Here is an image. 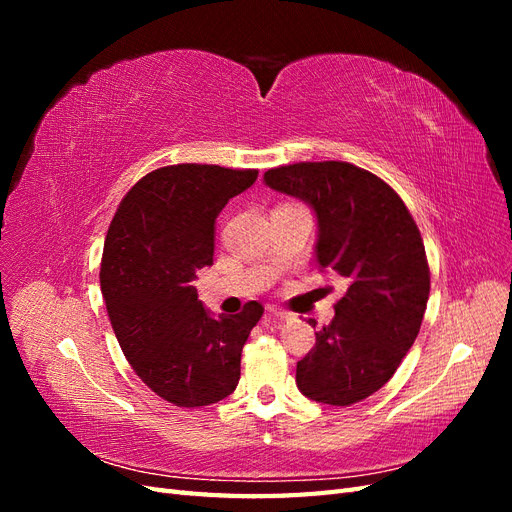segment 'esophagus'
Here are the masks:
<instances>
[{
	"mask_svg": "<svg viewBox=\"0 0 512 512\" xmlns=\"http://www.w3.org/2000/svg\"><path fill=\"white\" fill-rule=\"evenodd\" d=\"M267 314L277 318V320H290L292 314L286 312V309H280V307H267Z\"/></svg>",
	"mask_w": 512,
	"mask_h": 512,
	"instance_id": "obj_1",
	"label": "esophagus"
}]
</instances>
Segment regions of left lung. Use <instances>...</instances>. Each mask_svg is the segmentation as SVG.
Returning a JSON list of instances; mask_svg holds the SVG:
<instances>
[{
  "label": "left lung",
  "instance_id": "1",
  "mask_svg": "<svg viewBox=\"0 0 512 512\" xmlns=\"http://www.w3.org/2000/svg\"><path fill=\"white\" fill-rule=\"evenodd\" d=\"M265 183L314 211L318 267L348 286L297 363L299 391L318 404H356L393 378L421 331L429 299L421 232L391 185L348 162L271 168Z\"/></svg>",
  "mask_w": 512,
  "mask_h": 512
}]
</instances>
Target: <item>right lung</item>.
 <instances>
[{
    "instance_id": "add662e5",
    "label": "right lung",
    "mask_w": 512,
    "mask_h": 512,
    "mask_svg": "<svg viewBox=\"0 0 512 512\" xmlns=\"http://www.w3.org/2000/svg\"><path fill=\"white\" fill-rule=\"evenodd\" d=\"M258 170L177 164L153 170L121 200L106 232L100 286L117 342L136 376L179 408L237 389L241 350L262 305L213 318L192 286L213 265L215 220Z\"/></svg>"
}]
</instances>
